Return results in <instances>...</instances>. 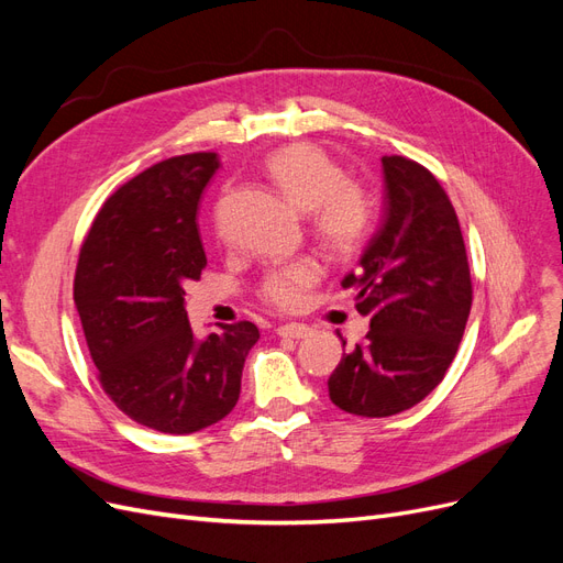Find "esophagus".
Instances as JSON below:
<instances>
[{
	"mask_svg": "<svg viewBox=\"0 0 563 563\" xmlns=\"http://www.w3.org/2000/svg\"><path fill=\"white\" fill-rule=\"evenodd\" d=\"M277 333L288 340H302L312 333V329L308 327V323H284V327L277 329Z\"/></svg>",
	"mask_w": 563,
	"mask_h": 563,
	"instance_id": "esophagus-1",
	"label": "esophagus"
}]
</instances>
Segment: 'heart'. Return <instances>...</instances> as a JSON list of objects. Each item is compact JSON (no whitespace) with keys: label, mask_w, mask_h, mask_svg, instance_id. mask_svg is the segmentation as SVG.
<instances>
[{"label":"heart","mask_w":563,"mask_h":563,"mask_svg":"<svg viewBox=\"0 0 563 563\" xmlns=\"http://www.w3.org/2000/svg\"><path fill=\"white\" fill-rule=\"evenodd\" d=\"M267 174L291 207L312 216V230L333 255H352L364 244L371 228V199L362 185L345 178L329 152L312 143H294L272 152ZM319 279L312 261L272 267L261 282V298L279 312H294Z\"/></svg>","instance_id":"obj_1"}]
</instances>
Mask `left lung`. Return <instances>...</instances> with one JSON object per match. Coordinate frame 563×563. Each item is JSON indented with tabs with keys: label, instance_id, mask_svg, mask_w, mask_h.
I'll list each match as a JSON object with an SVG mask.
<instances>
[{
	"label": "left lung",
	"instance_id": "left-lung-1",
	"mask_svg": "<svg viewBox=\"0 0 563 563\" xmlns=\"http://www.w3.org/2000/svg\"><path fill=\"white\" fill-rule=\"evenodd\" d=\"M383 178L380 228L343 279L371 331L329 378L331 401L364 418L401 413L444 380L472 308L467 251L444 187L399 155L383 157Z\"/></svg>",
	"mask_w": 563,
	"mask_h": 563
}]
</instances>
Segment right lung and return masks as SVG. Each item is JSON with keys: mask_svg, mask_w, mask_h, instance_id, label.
<instances>
[{"mask_svg": "<svg viewBox=\"0 0 563 563\" xmlns=\"http://www.w3.org/2000/svg\"><path fill=\"white\" fill-rule=\"evenodd\" d=\"M218 155L145 168L103 203L79 251L75 305L98 380L122 413L164 434H192L240 399L251 321L197 340L185 286L207 267L197 211Z\"/></svg>", "mask_w": 563, "mask_h": 563, "instance_id": "1", "label": "right lung"}]
</instances>
